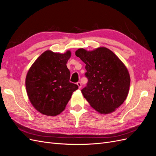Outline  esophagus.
Wrapping results in <instances>:
<instances>
[{
  "mask_svg": "<svg viewBox=\"0 0 156 156\" xmlns=\"http://www.w3.org/2000/svg\"><path fill=\"white\" fill-rule=\"evenodd\" d=\"M77 85L78 86V88L79 89H80L82 87V83H81V82H77Z\"/></svg>",
  "mask_w": 156,
  "mask_h": 156,
  "instance_id": "esophagus-1",
  "label": "esophagus"
}]
</instances>
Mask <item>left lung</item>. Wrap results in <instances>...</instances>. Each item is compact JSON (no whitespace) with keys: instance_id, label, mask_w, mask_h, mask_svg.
I'll return each instance as SVG.
<instances>
[{"instance_id":"left-lung-1","label":"left lung","mask_w":156,"mask_h":156,"mask_svg":"<svg viewBox=\"0 0 156 156\" xmlns=\"http://www.w3.org/2000/svg\"><path fill=\"white\" fill-rule=\"evenodd\" d=\"M76 56L85 63L87 86L83 97L100 114L112 113L126 99L130 76L126 67L111 50L100 47L88 51L79 48Z\"/></svg>"}]
</instances>
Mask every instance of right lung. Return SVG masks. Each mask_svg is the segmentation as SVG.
Returning <instances> with one entry per match:
<instances>
[{
  "mask_svg": "<svg viewBox=\"0 0 156 156\" xmlns=\"http://www.w3.org/2000/svg\"><path fill=\"white\" fill-rule=\"evenodd\" d=\"M71 56L46 51L37 58L27 73L25 85L28 98L37 111L47 116L61 113L78 89L69 82L70 71L67 63Z\"/></svg>",
  "mask_w": 156,
  "mask_h": 156,
  "instance_id": "1",
  "label": "right lung"
}]
</instances>
